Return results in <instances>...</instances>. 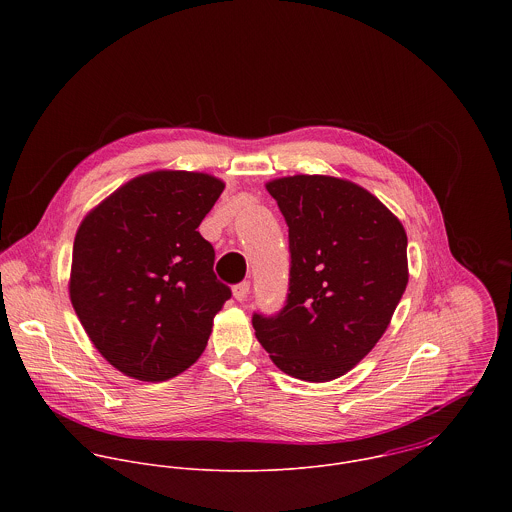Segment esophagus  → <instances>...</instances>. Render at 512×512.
Segmentation results:
<instances>
[{
  "instance_id": "34e87169",
  "label": "esophagus",
  "mask_w": 512,
  "mask_h": 512,
  "mask_svg": "<svg viewBox=\"0 0 512 512\" xmlns=\"http://www.w3.org/2000/svg\"><path fill=\"white\" fill-rule=\"evenodd\" d=\"M232 293H234V297H236L238 301H244V299L248 297V293H250V282L244 280V282L236 284V286L232 288Z\"/></svg>"
}]
</instances>
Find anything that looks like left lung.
<instances>
[{"label": "left lung", "instance_id": "8db88e82", "mask_svg": "<svg viewBox=\"0 0 512 512\" xmlns=\"http://www.w3.org/2000/svg\"><path fill=\"white\" fill-rule=\"evenodd\" d=\"M290 242L284 307L254 311L252 325L274 365L327 382L349 372L386 331L408 284L404 226L363 187L323 175L266 185Z\"/></svg>", "mask_w": 512, "mask_h": 512}]
</instances>
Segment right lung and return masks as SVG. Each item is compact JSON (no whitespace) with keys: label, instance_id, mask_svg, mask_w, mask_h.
Returning <instances> with one entry per match:
<instances>
[{"label":"right lung","instance_id":"right-lung-1","mask_svg":"<svg viewBox=\"0 0 512 512\" xmlns=\"http://www.w3.org/2000/svg\"><path fill=\"white\" fill-rule=\"evenodd\" d=\"M224 183L155 171L120 187L82 220L71 301L100 355L120 372L161 382L193 365L230 288L199 234Z\"/></svg>","mask_w":512,"mask_h":512}]
</instances>
